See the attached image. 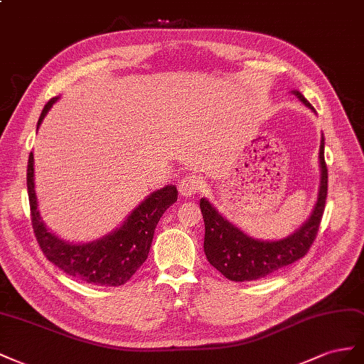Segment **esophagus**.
I'll return each instance as SVG.
<instances>
[{
  "instance_id": "1",
  "label": "esophagus",
  "mask_w": 364,
  "mask_h": 364,
  "mask_svg": "<svg viewBox=\"0 0 364 364\" xmlns=\"http://www.w3.org/2000/svg\"><path fill=\"white\" fill-rule=\"evenodd\" d=\"M203 184L201 180L196 175H188L180 180L178 183V191L183 196H192L195 193L201 192Z\"/></svg>"
}]
</instances>
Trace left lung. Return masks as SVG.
<instances>
[{
    "label": "left lung",
    "mask_w": 364,
    "mask_h": 364,
    "mask_svg": "<svg viewBox=\"0 0 364 364\" xmlns=\"http://www.w3.org/2000/svg\"><path fill=\"white\" fill-rule=\"evenodd\" d=\"M293 95L311 111L316 109L297 90ZM320 186L314 209L308 220L297 230L282 240L264 241L248 236L240 227L227 220L216 207L201 198L200 207L204 218V253L218 272L235 282H250L273 274L284 267L304 257L311 244L314 242L318 225L323 216L326 195H328V169L325 163V137L321 134L318 149Z\"/></svg>",
    "instance_id": "8db88e82"
}]
</instances>
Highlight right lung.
<instances>
[{"label": "right lung", "mask_w": 364, "mask_h": 364, "mask_svg": "<svg viewBox=\"0 0 364 364\" xmlns=\"http://www.w3.org/2000/svg\"><path fill=\"white\" fill-rule=\"evenodd\" d=\"M58 99L59 96L53 97L44 107L36 129ZM33 164V152H30L27 164L30 212L36 241L46 257L64 273L88 284L102 287L127 284L148 259L154 230L161 215L178 198L175 186L168 184L149 193L112 232L90 242H70L51 232L41 216L35 191Z\"/></svg>", "instance_id": "add662e5"}]
</instances>
